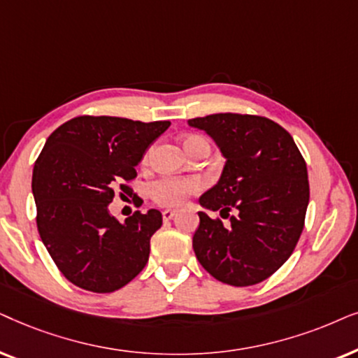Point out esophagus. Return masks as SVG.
<instances>
[{
	"instance_id": "1",
	"label": "esophagus",
	"mask_w": 358,
	"mask_h": 358,
	"mask_svg": "<svg viewBox=\"0 0 358 358\" xmlns=\"http://www.w3.org/2000/svg\"><path fill=\"white\" fill-rule=\"evenodd\" d=\"M175 214H176V209H165V211L162 213V217H164V221H170Z\"/></svg>"
}]
</instances>
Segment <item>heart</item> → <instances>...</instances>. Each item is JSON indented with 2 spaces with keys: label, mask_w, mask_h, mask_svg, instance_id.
<instances>
[{
  "label": "heart",
  "mask_w": 358,
  "mask_h": 358,
  "mask_svg": "<svg viewBox=\"0 0 358 358\" xmlns=\"http://www.w3.org/2000/svg\"><path fill=\"white\" fill-rule=\"evenodd\" d=\"M194 139H199V137H188L185 144ZM145 159H149V154L145 155ZM201 187V182L194 176H162L150 185L149 192L150 198L160 206H178L189 194L199 192Z\"/></svg>",
  "instance_id": "1"
}]
</instances>
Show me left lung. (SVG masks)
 <instances>
[{"instance_id": "1", "label": "left lung", "mask_w": 358, "mask_h": 358, "mask_svg": "<svg viewBox=\"0 0 358 358\" xmlns=\"http://www.w3.org/2000/svg\"><path fill=\"white\" fill-rule=\"evenodd\" d=\"M226 159L221 178L199 198L211 211H234L231 224L199 211L193 249L219 282L250 287L293 254L309 203L308 169L293 137L271 119L219 113L189 119Z\"/></svg>"}]
</instances>
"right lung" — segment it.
<instances>
[{
    "label": "right lung",
    "mask_w": 358,
    "mask_h": 358,
    "mask_svg": "<svg viewBox=\"0 0 358 358\" xmlns=\"http://www.w3.org/2000/svg\"><path fill=\"white\" fill-rule=\"evenodd\" d=\"M169 126L78 116L47 139L32 171L37 229L62 275L76 287L116 292L145 266L162 213L136 211L119 222L108 206L117 188L132 194L123 182L136 178V165Z\"/></svg>",
    "instance_id": "add662e5"
}]
</instances>
